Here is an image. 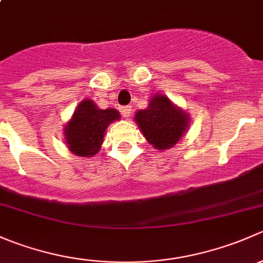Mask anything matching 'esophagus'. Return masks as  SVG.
<instances>
[{
  "label": "esophagus",
  "mask_w": 263,
  "mask_h": 263,
  "mask_svg": "<svg viewBox=\"0 0 263 263\" xmlns=\"http://www.w3.org/2000/svg\"><path fill=\"white\" fill-rule=\"evenodd\" d=\"M131 107H121V115L124 117V118H128L129 116H131Z\"/></svg>",
  "instance_id": "esophagus-1"
}]
</instances>
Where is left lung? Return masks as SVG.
<instances>
[{
    "instance_id": "1",
    "label": "left lung",
    "mask_w": 263,
    "mask_h": 263,
    "mask_svg": "<svg viewBox=\"0 0 263 263\" xmlns=\"http://www.w3.org/2000/svg\"><path fill=\"white\" fill-rule=\"evenodd\" d=\"M135 121L154 147H173L185 132L190 118L164 95H155L147 109L139 110Z\"/></svg>"
}]
</instances>
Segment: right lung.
Returning <instances> with one entry per match:
<instances>
[{
  "label": "right lung",
  "mask_w": 263,
  "mask_h": 263,
  "mask_svg": "<svg viewBox=\"0 0 263 263\" xmlns=\"http://www.w3.org/2000/svg\"><path fill=\"white\" fill-rule=\"evenodd\" d=\"M119 118L118 110L99 109L91 100H84L65 128L68 148L78 156L95 155L103 144L108 124Z\"/></svg>",
  "instance_id": "1"
}]
</instances>
